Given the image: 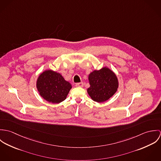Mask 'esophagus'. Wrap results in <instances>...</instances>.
I'll list each match as a JSON object with an SVG mask.
<instances>
[{
  "label": "esophagus",
  "mask_w": 161,
  "mask_h": 161,
  "mask_svg": "<svg viewBox=\"0 0 161 161\" xmlns=\"http://www.w3.org/2000/svg\"><path fill=\"white\" fill-rule=\"evenodd\" d=\"M75 86H76V87H83V86H84V84H83V82L77 83V84H75Z\"/></svg>",
  "instance_id": "obj_1"
}]
</instances>
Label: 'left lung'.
I'll list each match as a JSON object with an SVG mask.
<instances>
[{
    "mask_svg": "<svg viewBox=\"0 0 161 161\" xmlns=\"http://www.w3.org/2000/svg\"><path fill=\"white\" fill-rule=\"evenodd\" d=\"M88 78L90 87L87 89V93L96 102L102 103L108 100L118 90V77L115 72L107 67L93 70Z\"/></svg>",
    "mask_w": 161,
    "mask_h": 161,
    "instance_id": "1",
    "label": "left lung"
}]
</instances>
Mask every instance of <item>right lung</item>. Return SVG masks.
<instances>
[{"label": "right lung", "mask_w": 161, "mask_h": 161, "mask_svg": "<svg viewBox=\"0 0 161 161\" xmlns=\"http://www.w3.org/2000/svg\"><path fill=\"white\" fill-rule=\"evenodd\" d=\"M36 86L40 95L52 103L64 101L72 89L71 84L60 73L52 70H46L39 75Z\"/></svg>", "instance_id": "add662e5"}]
</instances>
